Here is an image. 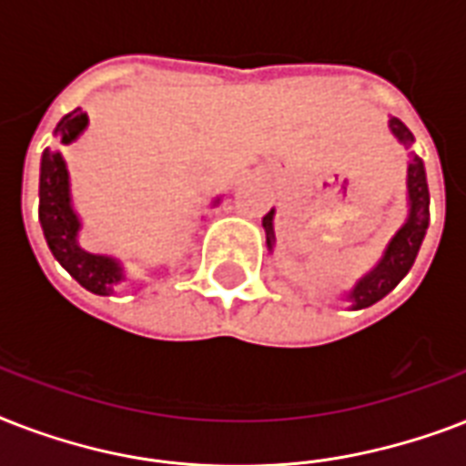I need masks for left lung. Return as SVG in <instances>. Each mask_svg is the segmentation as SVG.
<instances>
[{
  "mask_svg": "<svg viewBox=\"0 0 466 466\" xmlns=\"http://www.w3.org/2000/svg\"><path fill=\"white\" fill-rule=\"evenodd\" d=\"M390 130L404 147H411L413 135L411 130L401 123L399 118H390ZM406 190H409V218L401 225L391 241L384 248L382 258L377 261V266L370 273L353 285V290L348 292V299L353 302V309H365V307L375 305L384 295H390L399 285V280L411 270L416 254H419L420 241L426 237L428 229V205H431V193H428V181H426V168L420 157L411 152L409 155V168H406ZM273 218L276 210H270L263 218V229H266V244L273 251L276 244V229H273Z\"/></svg>",
  "mask_w": 466,
  "mask_h": 466,
  "instance_id": "8db88e82",
  "label": "left lung"
}]
</instances>
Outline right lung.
I'll return each instance as SVG.
<instances>
[{
  "label": "right lung",
  "instance_id": "1",
  "mask_svg": "<svg viewBox=\"0 0 466 466\" xmlns=\"http://www.w3.org/2000/svg\"><path fill=\"white\" fill-rule=\"evenodd\" d=\"M89 126V116L82 108H75L55 127V137L62 145H72ZM40 205L38 219L46 234V241L60 266L75 278L76 283L94 295H111L113 288L126 280L123 266L111 256L89 254L79 247V215L72 208L69 193L67 164L57 149H46L40 159ZM218 203V200H215Z\"/></svg>",
  "mask_w": 466,
  "mask_h": 466
}]
</instances>
